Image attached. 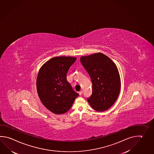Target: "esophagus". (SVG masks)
Here are the masks:
<instances>
[{
    "label": "esophagus",
    "instance_id": "obj_1",
    "mask_svg": "<svg viewBox=\"0 0 154 154\" xmlns=\"http://www.w3.org/2000/svg\"><path fill=\"white\" fill-rule=\"evenodd\" d=\"M82 93H83V91H79V95H81Z\"/></svg>",
    "mask_w": 154,
    "mask_h": 154
}]
</instances>
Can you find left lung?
Segmentation results:
<instances>
[{
	"label": "left lung",
	"instance_id": "1",
	"mask_svg": "<svg viewBox=\"0 0 154 154\" xmlns=\"http://www.w3.org/2000/svg\"><path fill=\"white\" fill-rule=\"evenodd\" d=\"M81 62L91 79L93 92L87 99L92 108L102 112L112 106L119 97L121 79L115 63L104 54L82 56Z\"/></svg>",
	"mask_w": 154,
	"mask_h": 154
}]
</instances>
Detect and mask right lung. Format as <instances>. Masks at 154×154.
<instances>
[{
	"label": "right lung",
	"instance_id": "right-lung-1",
	"mask_svg": "<svg viewBox=\"0 0 154 154\" xmlns=\"http://www.w3.org/2000/svg\"><path fill=\"white\" fill-rule=\"evenodd\" d=\"M76 57H57L42 66L37 78V91L42 103L53 113H66L79 94L73 91L66 75Z\"/></svg>",
	"mask_w": 154,
	"mask_h": 154
}]
</instances>
